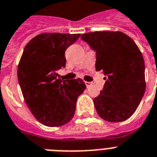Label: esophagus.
I'll list each match as a JSON object with an SVG mask.
<instances>
[{
    "label": "esophagus",
    "mask_w": 157,
    "mask_h": 157,
    "mask_svg": "<svg viewBox=\"0 0 157 157\" xmlns=\"http://www.w3.org/2000/svg\"><path fill=\"white\" fill-rule=\"evenodd\" d=\"M85 84H86V86L87 88H89L90 86H92V82H88V81H85Z\"/></svg>",
    "instance_id": "obj_1"
}]
</instances>
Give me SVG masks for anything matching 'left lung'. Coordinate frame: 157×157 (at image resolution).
Returning a JSON list of instances; mask_svg holds the SVG:
<instances>
[{"label": "left lung", "instance_id": "1", "mask_svg": "<svg viewBox=\"0 0 157 157\" xmlns=\"http://www.w3.org/2000/svg\"><path fill=\"white\" fill-rule=\"evenodd\" d=\"M80 38L96 52L95 69L106 76L103 90L93 100L98 114L111 122L128 119L145 91L141 51L131 38L120 31H95Z\"/></svg>", "mask_w": 157, "mask_h": 157}]
</instances>
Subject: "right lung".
I'll use <instances>...</instances> for the list:
<instances>
[{"label":"right lung","instance_id":"obj_1","mask_svg":"<svg viewBox=\"0 0 157 157\" xmlns=\"http://www.w3.org/2000/svg\"><path fill=\"white\" fill-rule=\"evenodd\" d=\"M80 34L43 33L26 45L18 65V81L35 118L47 126H62L74 115L77 98L86 89L81 79L62 80L65 52Z\"/></svg>","mask_w":157,"mask_h":157}]
</instances>
